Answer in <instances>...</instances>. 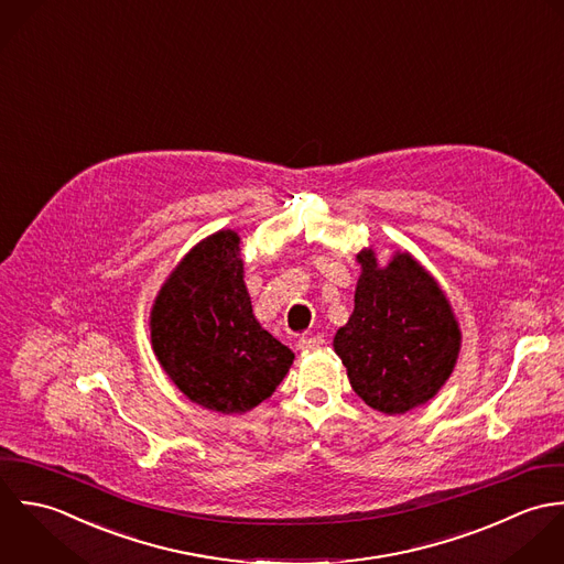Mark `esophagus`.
<instances>
[{"instance_id": "1", "label": "esophagus", "mask_w": 564, "mask_h": 564, "mask_svg": "<svg viewBox=\"0 0 564 564\" xmlns=\"http://www.w3.org/2000/svg\"><path fill=\"white\" fill-rule=\"evenodd\" d=\"M323 344H325L323 336H312V334L299 339V348H301V350H314V348H318V346H323Z\"/></svg>"}]
</instances>
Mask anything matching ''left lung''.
Masks as SVG:
<instances>
[{
	"mask_svg": "<svg viewBox=\"0 0 564 564\" xmlns=\"http://www.w3.org/2000/svg\"><path fill=\"white\" fill-rule=\"evenodd\" d=\"M361 265L355 307L334 338L350 388L372 410L397 416L432 401L455 368L462 332L434 274L408 250L379 265L372 246Z\"/></svg>",
	"mask_w": 564,
	"mask_h": 564,
	"instance_id": "left-lung-1",
	"label": "left lung"
}]
</instances>
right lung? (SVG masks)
<instances>
[{
    "label": "right lung",
    "mask_w": 564,
    "mask_h": 564,
    "mask_svg": "<svg viewBox=\"0 0 564 564\" xmlns=\"http://www.w3.org/2000/svg\"><path fill=\"white\" fill-rule=\"evenodd\" d=\"M239 243L232 228L200 239L161 285L148 323L172 383L220 414H243L272 397L294 361L254 318Z\"/></svg>",
    "instance_id": "right-lung-1"
}]
</instances>
